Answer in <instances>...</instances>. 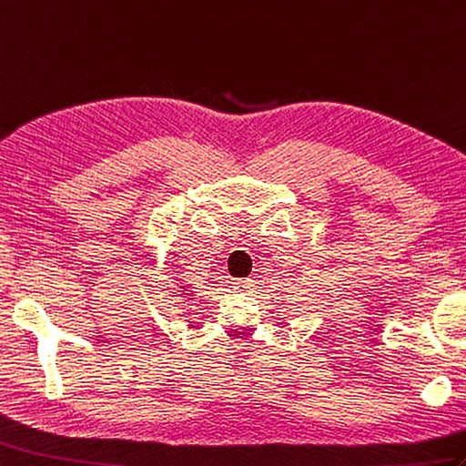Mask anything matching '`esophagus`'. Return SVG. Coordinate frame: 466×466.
I'll use <instances>...</instances> for the list:
<instances>
[{"mask_svg": "<svg viewBox=\"0 0 466 466\" xmlns=\"http://www.w3.org/2000/svg\"><path fill=\"white\" fill-rule=\"evenodd\" d=\"M234 289L240 291V294H248V291L254 289V279H250V278L236 279V282H234Z\"/></svg>", "mask_w": 466, "mask_h": 466, "instance_id": "esophagus-1", "label": "esophagus"}]
</instances>
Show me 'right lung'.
<instances>
[{"label":"right lung","mask_w":466,"mask_h":466,"mask_svg":"<svg viewBox=\"0 0 466 466\" xmlns=\"http://www.w3.org/2000/svg\"><path fill=\"white\" fill-rule=\"evenodd\" d=\"M177 284H178V286H177V289L180 291V296H182V298L192 296V289H194V288H192L190 284H184V279H180L178 276H177Z\"/></svg>","instance_id":"right-lung-1"}]
</instances>
